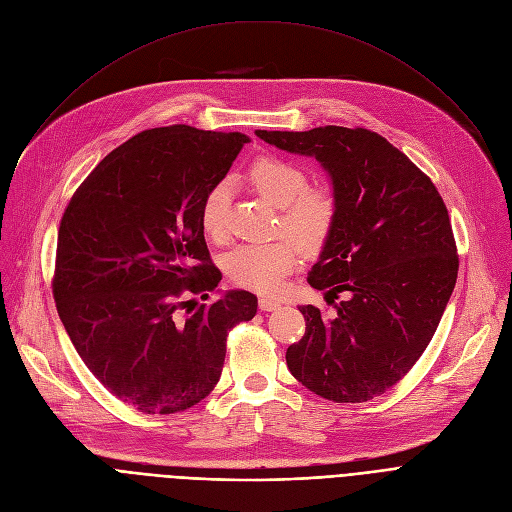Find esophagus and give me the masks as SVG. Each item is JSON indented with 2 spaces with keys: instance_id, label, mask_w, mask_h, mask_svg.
<instances>
[{
  "instance_id": "esophagus-1",
  "label": "esophagus",
  "mask_w": 512,
  "mask_h": 512,
  "mask_svg": "<svg viewBox=\"0 0 512 512\" xmlns=\"http://www.w3.org/2000/svg\"><path fill=\"white\" fill-rule=\"evenodd\" d=\"M259 309L261 311H278L280 309V301L270 299V297H261L259 299Z\"/></svg>"
}]
</instances>
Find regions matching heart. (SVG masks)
I'll use <instances>...</instances> for the list:
<instances>
[{"instance_id":"obj_1","label":"heart","mask_w":512,"mask_h":512,"mask_svg":"<svg viewBox=\"0 0 512 512\" xmlns=\"http://www.w3.org/2000/svg\"><path fill=\"white\" fill-rule=\"evenodd\" d=\"M247 180L259 197L280 209L278 232L286 236L234 249L226 259V274L240 288L274 294L297 265L301 249L315 255L326 247L336 228L338 199L328 186H309L303 168L276 155L257 157L247 170ZM228 205L230 186L226 182L215 184L205 195L201 228L209 240L226 238Z\"/></svg>"}]
</instances>
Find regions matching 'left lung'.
Wrapping results in <instances>:
<instances>
[{
    "instance_id": "8db88e82",
    "label": "left lung",
    "mask_w": 512,
    "mask_h": 512,
    "mask_svg": "<svg viewBox=\"0 0 512 512\" xmlns=\"http://www.w3.org/2000/svg\"><path fill=\"white\" fill-rule=\"evenodd\" d=\"M315 157L338 199L336 228L307 282L334 315L299 307L305 336L288 346L290 373L334 402H365L396 386L434 338L459 274L448 209L413 161L367 128L255 130Z\"/></svg>"
}]
</instances>
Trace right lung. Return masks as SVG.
Returning <instances> with one entry per match:
<instances>
[{"label":"right lung","mask_w":512,"mask_h":512,"mask_svg":"<svg viewBox=\"0 0 512 512\" xmlns=\"http://www.w3.org/2000/svg\"><path fill=\"white\" fill-rule=\"evenodd\" d=\"M249 139L186 124L149 128L99 161L64 209L53 299L89 371L147 415L195 407L220 382L228 332L257 297L213 292L201 203Z\"/></svg>","instance_id":"obj_1"}]
</instances>
